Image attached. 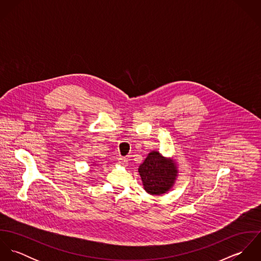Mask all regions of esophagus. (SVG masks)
<instances>
[{"instance_id":"1","label":"esophagus","mask_w":261,"mask_h":261,"mask_svg":"<svg viewBox=\"0 0 261 261\" xmlns=\"http://www.w3.org/2000/svg\"><path fill=\"white\" fill-rule=\"evenodd\" d=\"M118 164L120 165V166H126L127 165V161H126V159L125 158H119L118 159Z\"/></svg>"}]
</instances>
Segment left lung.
I'll return each instance as SVG.
<instances>
[{
  "instance_id": "obj_1",
  "label": "left lung",
  "mask_w": 261,
  "mask_h": 261,
  "mask_svg": "<svg viewBox=\"0 0 261 261\" xmlns=\"http://www.w3.org/2000/svg\"><path fill=\"white\" fill-rule=\"evenodd\" d=\"M178 173L176 161L164 156L158 150H151L139 167L145 191L154 196L169 192L175 185Z\"/></svg>"
}]
</instances>
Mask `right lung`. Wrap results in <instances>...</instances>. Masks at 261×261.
Returning <instances> with one entry per match:
<instances>
[{"label": "right lung", "mask_w": 261, "mask_h": 261, "mask_svg": "<svg viewBox=\"0 0 261 261\" xmlns=\"http://www.w3.org/2000/svg\"><path fill=\"white\" fill-rule=\"evenodd\" d=\"M91 166H94V164H93V165H91Z\"/></svg>", "instance_id": "obj_1"}]
</instances>
